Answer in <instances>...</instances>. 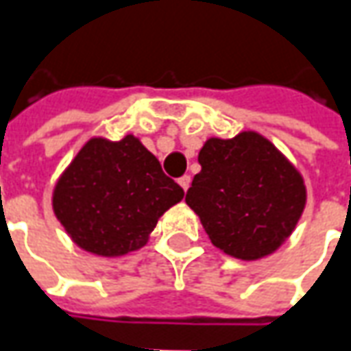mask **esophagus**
Here are the masks:
<instances>
[{"label": "esophagus", "instance_id": "34e87169", "mask_svg": "<svg viewBox=\"0 0 351 351\" xmlns=\"http://www.w3.org/2000/svg\"><path fill=\"white\" fill-rule=\"evenodd\" d=\"M180 185H182L183 191H187V189H189V185H191V178H189V176H183V178H180Z\"/></svg>", "mask_w": 351, "mask_h": 351}]
</instances>
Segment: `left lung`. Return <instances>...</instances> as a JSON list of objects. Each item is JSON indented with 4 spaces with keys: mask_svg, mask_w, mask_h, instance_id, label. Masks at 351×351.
I'll return each mask as SVG.
<instances>
[{
    "mask_svg": "<svg viewBox=\"0 0 351 351\" xmlns=\"http://www.w3.org/2000/svg\"><path fill=\"white\" fill-rule=\"evenodd\" d=\"M185 201L210 242L240 260H258L293 232L304 209L303 178L269 141L242 132L210 138Z\"/></svg>",
    "mask_w": 351,
    "mask_h": 351,
    "instance_id": "left-lung-1",
    "label": "left lung"
}]
</instances>
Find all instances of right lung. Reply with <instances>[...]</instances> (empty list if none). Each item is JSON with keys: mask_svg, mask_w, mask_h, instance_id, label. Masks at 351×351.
I'll return each mask as SVG.
<instances>
[{"mask_svg": "<svg viewBox=\"0 0 351 351\" xmlns=\"http://www.w3.org/2000/svg\"><path fill=\"white\" fill-rule=\"evenodd\" d=\"M183 199L138 138L89 141L56 183L52 207L80 248L123 256L146 244L158 219Z\"/></svg>", "mask_w": 351, "mask_h": 351, "instance_id": "right-lung-1", "label": "right lung"}]
</instances>
